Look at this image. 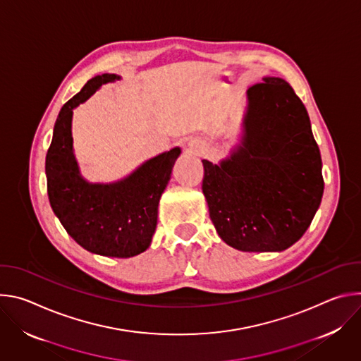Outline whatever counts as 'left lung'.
Listing matches in <instances>:
<instances>
[{
  "label": "left lung",
  "instance_id": "obj_1",
  "mask_svg": "<svg viewBox=\"0 0 361 361\" xmlns=\"http://www.w3.org/2000/svg\"><path fill=\"white\" fill-rule=\"evenodd\" d=\"M247 97L243 145L220 166L202 160L201 187L223 241L241 251H283L322 202L320 149L302 101L283 78H263Z\"/></svg>",
  "mask_w": 361,
  "mask_h": 361
}]
</instances>
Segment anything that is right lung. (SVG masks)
Instances as JSON below:
<instances>
[{
    "mask_svg": "<svg viewBox=\"0 0 361 361\" xmlns=\"http://www.w3.org/2000/svg\"><path fill=\"white\" fill-rule=\"evenodd\" d=\"M116 74L91 78L63 106L47 151V191L53 212L66 231L85 250L128 259L145 251L157 227L159 202L166 190L178 147L144 163L113 184H90L78 171L73 154L71 118L75 109Z\"/></svg>",
    "mask_w": 361,
    "mask_h": 361,
    "instance_id": "1",
    "label": "right lung"
}]
</instances>
